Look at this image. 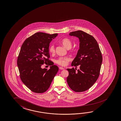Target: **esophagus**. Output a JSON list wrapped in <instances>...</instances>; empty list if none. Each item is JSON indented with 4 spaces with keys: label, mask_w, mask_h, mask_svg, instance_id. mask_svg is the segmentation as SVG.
I'll return each mask as SVG.
<instances>
[{
    "label": "esophagus",
    "mask_w": 121,
    "mask_h": 121,
    "mask_svg": "<svg viewBox=\"0 0 121 121\" xmlns=\"http://www.w3.org/2000/svg\"><path fill=\"white\" fill-rule=\"evenodd\" d=\"M59 68H60V69H61V70L64 69V68L63 67H59Z\"/></svg>",
    "instance_id": "34e87169"
}]
</instances>
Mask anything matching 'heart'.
<instances>
[{
	"mask_svg": "<svg viewBox=\"0 0 121 121\" xmlns=\"http://www.w3.org/2000/svg\"><path fill=\"white\" fill-rule=\"evenodd\" d=\"M61 43L63 46L67 49H70L72 46V43L71 41L68 38H64L61 40ZM49 51L52 54H54L55 52V46L54 43L50 45L49 47ZM71 60L70 57L67 56H61L56 60V63L60 65L65 66L67 65L68 62Z\"/></svg>",
	"mask_w": 121,
	"mask_h": 121,
	"instance_id": "obj_1",
	"label": "heart"
}]
</instances>
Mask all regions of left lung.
I'll use <instances>...</instances> for the list:
<instances>
[{
    "instance_id": "8db88e82",
    "label": "left lung",
    "mask_w": 121,
    "mask_h": 121,
    "mask_svg": "<svg viewBox=\"0 0 121 121\" xmlns=\"http://www.w3.org/2000/svg\"><path fill=\"white\" fill-rule=\"evenodd\" d=\"M79 40V49L72 66H79L76 71L74 68L67 69L69 75L67 81L69 87L75 92L85 91L93 86L99 77L103 61L101 51L97 42L92 36L81 30L70 32Z\"/></svg>"
}]
</instances>
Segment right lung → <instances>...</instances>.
Segmentation results:
<instances>
[{
	"label": "right lung",
	"instance_id": "add662e5",
	"mask_svg": "<svg viewBox=\"0 0 121 121\" xmlns=\"http://www.w3.org/2000/svg\"><path fill=\"white\" fill-rule=\"evenodd\" d=\"M58 34L38 32L27 38L22 44L17 60L20 78L22 82L32 91L42 93L46 91L59 70L57 66L49 69L42 68L44 63L52 65L49 47Z\"/></svg>",
	"mask_w": 121,
	"mask_h": 121
}]
</instances>
